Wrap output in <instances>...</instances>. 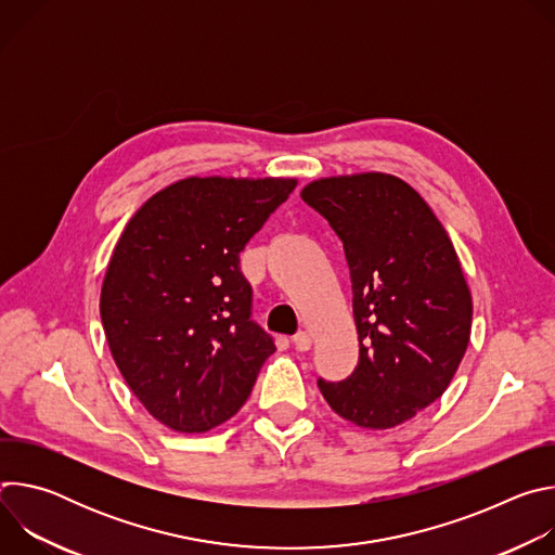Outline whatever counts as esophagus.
<instances>
[{
  "instance_id": "1",
  "label": "esophagus",
  "mask_w": 555,
  "mask_h": 555,
  "mask_svg": "<svg viewBox=\"0 0 555 555\" xmlns=\"http://www.w3.org/2000/svg\"><path fill=\"white\" fill-rule=\"evenodd\" d=\"M296 351H309L311 349V336L307 332H298L294 338H292Z\"/></svg>"
}]
</instances>
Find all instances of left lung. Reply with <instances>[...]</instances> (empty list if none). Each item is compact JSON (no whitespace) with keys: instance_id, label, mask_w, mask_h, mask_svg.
<instances>
[{"instance_id":"1","label":"left lung","mask_w":555,"mask_h":555,"mask_svg":"<svg viewBox=\"0 0 555 555\" xmlns=\"http://www.w3.org/2000/svg\"><path fill=\"white\" fill-rule=\"evenodd\" d=\"M300 197L343 242L360 343L353 373L319 388L356 426H400L441 398L467 349L472 296L452 242L392 176L319 180Z\"/></svg>"}]
</instances>
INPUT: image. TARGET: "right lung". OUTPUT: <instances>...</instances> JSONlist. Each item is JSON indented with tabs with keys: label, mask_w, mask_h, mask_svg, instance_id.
I'll return each instance as SVG.
<instances>
[{
	"label": "right lung",
	"mask_w": 555,
	"mask_h": 555,
	"mask_svg": "<svg viewBox=\"0 0 555 555\" xmlns=\"http://www.w3.org/2000/svg\"><path fill=\"white\" fill-rule=\"evenodd\" d=\"M296 180L186 178L155 193L114 248L101 319L142 406L178 433L240 411L274 338L253 321L240 253Z\"/></svg>",
	"instance_id": "add662e5"
}]
</instances>
